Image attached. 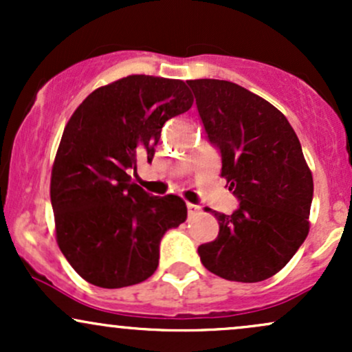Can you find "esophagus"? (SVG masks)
I'll return each mask as SVG.
<instances>
[{"mask_svg":"<svg viewBox=\"0 0 352 352\" xmlns=\"http://www.w3.org/2000/svg\"><path fill=\"white\" fill-rule=\"evenodd\" d=\"M187 210H188V215H195V213L200 212V207H199V205L187 204Z\"/></svg>","mask_w":352,"mask_h":352,"instance_id":"obj_1","label":"esophagus"}]
</instances>
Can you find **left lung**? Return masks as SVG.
I'll return each mask as SVG.
<instances>
[{
    "label": "left lung",
    "mask_w": 352,
    "mask_h": 352,
    "mask_svg": "<svg viewBox=\"0 0 352 352\" xmlns=\"http://www.w3.org/2000/svg\"><path fill=\"white\" fill-rule=\"evenodd\" d=\"M221 177L240 200L232 215L212 212L218 236L199 246L208 272L230 281L272 278L309 232L313 175L288 119L268 100L230 80H187Z\"/></svg>",
    "instance_id": "obj_1"
}]
</instances>
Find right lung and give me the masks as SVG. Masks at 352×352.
I'll return each mask as SVG.
<instances>
[{"mask_svg":"<svg viewBox=\"0 0 352 352\" xmlns=\"http://www.w3.org/2000/svg\"><path fill=\"white\" fill-rule=\"evenodd\" d=\"M192 104L184 80L134 74L91 92L66 124L51 172L56 240L91 285L147 280L165 232L187 218L180 197L148 195L129 172L152 162L164 124Z\"/></svg>","mask_w":352,"mask_h":352,"instance_id":"add662e5","label":"right lung"}]
</instances>
